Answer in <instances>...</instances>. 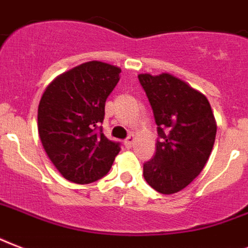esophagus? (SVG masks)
<instances>
[{"instance_id": "1", "label": "esophagus", "mask_w": 248, "mask_h": 248, "mask_svg": "<svg viewBox=\"0 0 248 248\" xmlns=\"http://www.w3.org/2000/svg\"><path fill=\"white\" fill-rule=\"evenodd\" d=\"M133 142H134L133 136H128V137L124 140V146H125V147H130V146L133 145Z\"/></svg>"}]
</instances>
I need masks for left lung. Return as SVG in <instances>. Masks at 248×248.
<instances>
[{
	"mask_svg": "<svg viewBox=\"0 0 248 248\" xmlns=\"http://www.w3.org/2000/svg\"><path fill=\"white\" fill-rule=\"evenodd\" d=\"M154 114L156 153L143 164L147 184L174 194L202 172L216 137L210 102L202 93L170 74L138 75Z\"/></svg>",
	"mask_w": 248,
	"mask_h": 248,
	"instance_id": "left-lung-1",
	"label": "left lung"
}]
</instances>
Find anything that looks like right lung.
<instances>
[{"mask_svg":"<svg viewBox=\"0 0 248 248\" xmlns=\"http://www.w3.org/2000/svg\"><path fill=\"white\" fill-rule=\"evenodd\" d=\"M122 70L103 62L84 63L55 78L38 105V134L63 177L90 184L110 170L120 142L103 133L105 105Z\"/></svg>","mask_w":248,"mask_h":248,"instance_id":"right-lung-1","label":"right lung"}]
</instances>
